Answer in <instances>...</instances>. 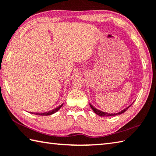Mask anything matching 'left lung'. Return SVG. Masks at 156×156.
<instances>
[{
  "mask_svg": "<svg viewBox=\"0 0 156 156\" xmlns=\"http://www.w3.org/2000/svg\"><path fill=\"white\" fill-rule=\"evenodd\" d=\"M130 106H131V105H130ZM130 106H129L128 107H127L126 108L123 109V110H121V111L119 112L114 113V114H112V113H111V114H110V113L104 112L101 111V110H98L97 108H95L93 107V106L91 105V104H90V108H92V110H93V112H94L95 113H96V114H97L98 115L100 116V117H110V116H115V115H118L122 114V113H123L124 112H126V110H127V109H128V108H129Z\"/></svg>",
  "mask_w": 156,
  "mask_h": 156,
  "instance_id": "obj_1",
  "label": "left lung"
}]
</instances>
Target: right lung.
Wrapping results in <instances>:
<instances>
[{"label":"right lung","instance_id":"obj_1","mask_svg":"<svg viewBox=\"0 0 156 156\" xmlns=\"http://www.w3.org/2000/svg\"><path fill=\"white\" fill-rule=\"evenodd\" d=\"M62 106H63V104H61V105H60L57 108H56L53 109V110H51L50 111L46 112H43V113H40V112H30V113H31V114H35V115H42V116L50 115L54 114V113H55L56 112H57L58 110L62 107Z\"/></svg>","mask_w":156,"mask_h":156}]
</instances>
